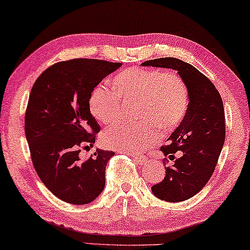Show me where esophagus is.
<instances>
[{
    "instance_id": "esophagus-1",
    "label": "esophagus",
    "mask_w": 250,
    "mask_h": 250,
    "mask_svg": "<svg viewBox=\"0 0 250 250\" xmlns=\"http://www.w3.org/2000/svg\"><path fill=\"white\" fill-rule=\"evenodd\" d=\"M129 156H131L134 158V160L136 162V164H138V165H146L147 164V159L145 157H142V156H138V154H129Z\"/></svg>"
}]
</instances>
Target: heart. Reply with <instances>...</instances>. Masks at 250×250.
I'll use <instances>...</instances> for the list:
<instances>
[{
  "label": "heart",
  "mask_w": 250,
  "mask_h": 250,
  "mask_svg": "<svg viewBox=\"0 0 250 250\" xmlns=\"http://www.w3.org/2000/svg\"><path fill=\"white\" fill-rule=\"evenodd\" d=\"M113 88L99 85L88 99V108L98 122L108 125L121 118L123 104L137 102V125H116L104 131L107 147L138 152L153 145L164 132L173 130L186 118L189 107L187 84L178 74L160 69L134 67L119 72Z\"/></svg>",
  "instance_id": "heart-1"
}]
</instances>
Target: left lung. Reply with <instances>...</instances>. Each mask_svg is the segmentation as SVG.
I'll use <instances>...</instances> for the list:
<instances>
[{"label": "left lung", "instance_id": "1", "mask_svg": "<svg viewBox=\"0 0 250 250\" xmlns=\"http://www.w3.org/2000/svg\"><path fill=\"white\" fill-rule=\"evenodd\" d=\"M143 67L168 68L178 71L187 84L189 107L186 118L160 147L165 156L176 158L166 167L162 182L152 186L153 195L162 201L182 202L192 197L213 174L225 142V112L216 86L207 76L187 62L175 58L148 60Z\"/></svg>", "mask_w": 250, "mask_h": 250}]
</instances>
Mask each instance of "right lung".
Listing matches in <instances>:
<instances>
[{"label":"right lung","instance_id":"1","mask_svg":"<svg viewBox=\"0 0 250 250\" xmlns=\"http://www.w3.org/2000/svg\"><path fill=\"white\" fill-rule=\"evenodd\" d=\"M122 63L74 59L55 63L37 78L31 90L25 135L33 166L47 189L70 204H87L105 188L107 162L113 151L97 148L81 160L100 131L88 108L92 90Z\"/></svg>","mask_w":250,"mask_h":250}]
</instances>
